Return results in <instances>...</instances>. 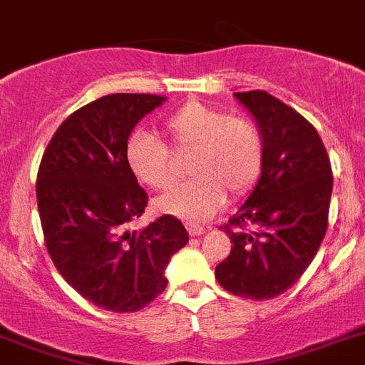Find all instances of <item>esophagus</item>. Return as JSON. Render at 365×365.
<instances>
[{
    "instance_id": "34e87169",
    "label": "esophagus",
    "mask_w": 365,
    "mask_h": 365,
    "mask_svg": "<svg viewBox=\"0 0 365 365\" xmlns=\"http://www.w3.org/2000/svg\"><path fill=\"white\" fill-rule=\"evenodd\" d=\"M187 232H189V235H192V237H195V235L204 234V232H206V228L200 225H187Z\"/></svg>"
}]
</instances>
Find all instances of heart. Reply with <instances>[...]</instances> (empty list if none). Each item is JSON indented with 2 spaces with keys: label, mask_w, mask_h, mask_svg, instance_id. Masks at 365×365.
Returning a JSON list of instances; mask_svg holds the SVG:
<instances>
[{
  "label": "heart",
  "mask_w": 365,
  "mask_h": 365,
  "mask_svg": "<svg viewBox=\"0 0 365 365\" xmlns=\"http://www.w3.org/2000/svg\"><path fill=\"white\" fill-rule=\"evenodd\" d=\"M165 131L178 154H192L189 173L195 178L180 183L158 200L163 213L187 222L210 219L230 198H240L262 176L265 145L258 125L243 116L187 102L170 113ZM125 161L140 182L165 191L176 178L173 152L148 131L131 133L125 143Z\"/></svg>",
  "instance_id": "1"
}]
</instances>
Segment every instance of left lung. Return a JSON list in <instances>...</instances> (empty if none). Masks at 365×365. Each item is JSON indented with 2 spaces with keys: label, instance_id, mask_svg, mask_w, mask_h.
Wrapping results in <instances>:
<instances>
[{
  "label": "left lung",
  "instance_id": "left-lung-1",
  "mask_svg": "<svg viewBox=\"0 0 365 365\" xmlns=\"http://www.w3.org/2000/svg\"><path fill=\"white\" fill-rule=\"evenodd\" d=\"M265 145L258 183L225 228L232 241L215 278L228 293L267 301L308 269L329 226L332 167L319 133L265 91L235 93Z\"/></svg>",
  "mask_w": 365,
  "mask_h": 365
}]
</instances>
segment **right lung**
I'll use <instances>...</instances> for the list:
<instances>
[{
  "instance_id": "1",
  "label": "right lung",
  "mask_w": 365,
  "mask_h": 365,
  "mask_svg": "<svg viewBox=\"0 0 365 365\" xmlns=\"http://www.w3.org/2000/svg\"><path fill=\"white\" fill-rule=\"evenodd\" d=\"M165 102L155 94H107L57 128L36 174L46 249L61 277L107 312H137L165 292V267L185 247L187 230L163 215L146 228L148 195L125 161L137 122Z\"/></svg>"
}]
</instances>
